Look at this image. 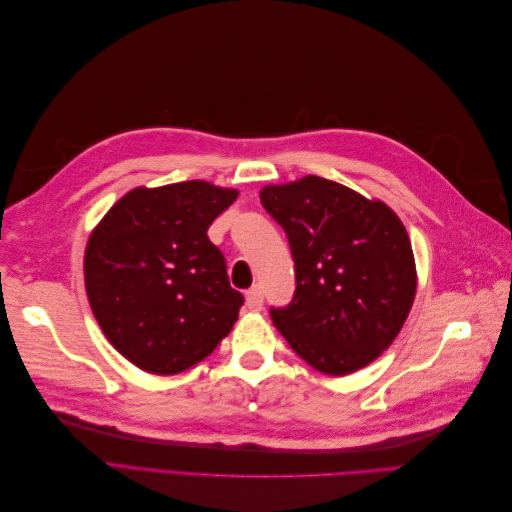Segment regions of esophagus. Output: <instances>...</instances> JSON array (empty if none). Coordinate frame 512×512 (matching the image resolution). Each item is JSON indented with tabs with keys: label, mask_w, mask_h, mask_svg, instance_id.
<instances>
[{
	"label": "esophagus",
	"mask_w": 512,
	"mask_h": 512,
	"mask_svg": "<svg viewBox=\"0 0 512 512\" xmlns=\"http://www.w3.org/2000/svg\"><path fill=\"white\" fill-rule=\"evenodd\" d=\"M262 297H265V294H262V288L254 286V288L247 290L245 303H247V307L252 309V312H258V309H262Z\"/></svg>",
	"instance_id": "34e87169"
}]
</instances>
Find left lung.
<instances>
[{
    "label": "left lung",
    "instance_id": "obj_1",
    "mask_svg": "<svg viewBox=\"0 0 512 512\" xmlns=\"http://www.w3.org/2000/svg\"><path fill=\"white\" fill-rule=\"evenodd\" d=\"M260 203L286 232L297 282L286 307H271L277 331L322 374L376 361L416 294L410 237L395 211L316 175L267 185Z\"/></svg>",
    "mask_w": 512,
    "mask_h": 512
}]
</instances>
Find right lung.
<instances>
[{
  "mask_svg": "<svg viewBox=\"0 0 512 512\" xmlns=\"http://www.w3.org/2000/svg\"><path fill=\"white\" fill-rule=\"evenodd\" d=\"M237 196L207 181L136 188L91 232V312L115 350L143 371L190 369L237 322L243 294L230 288L224 254L207 237Z\"/></svg>",
  "mask_w": 512,
  "mask_h": 512,
  "instance_id": "add662e5",
  "label": "right lung"
}]
</instances>
